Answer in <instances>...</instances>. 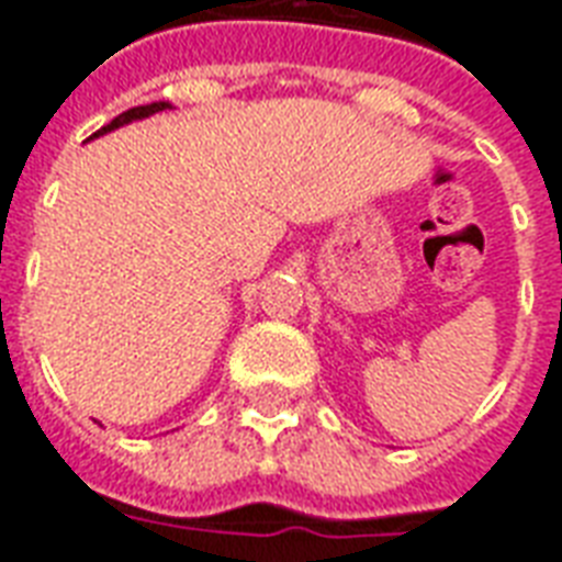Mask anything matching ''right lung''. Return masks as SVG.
<instances>
[{"label": "right lung", "instance_id": "obj_1", "mask_svg": "<svg viewBox=\"0 0 562 562\" xmlns=\"http://www.w3.org/2000/svg\"><path fill=\"white\" fill-rule=\"evenodd\" d=\"M164 110H169V103H166V101H157V103H145V106H133V110L122 112V115H115V119H112V122L106 124V127H101V131L94 133V136H101V133H110V131H115V127H122V124H131V122H136V119H148V115H154V112H164ZM94 136H91V139H94Z\"/></svg>", "mask_w": 562, "mask_h": 562}]
</instances>
